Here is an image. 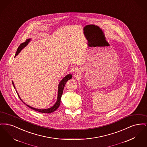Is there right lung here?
I'll use <instances>...</instances> for the list:
<instances>
[{
  "mask_svg": "<svg viewBox=\"0 0 147 147\" xmlns=\"http://www.w3.org/2000/svg\"><path fill=\"white\" fill-rule=\"evenodd\" d=\"M31 39H28L26 40L25 42H23L21 44H20V45L19 46L18 49H17V51H16V53L15 54V56H17L19 53H20V52L21 51V49H24L28 44V42H30ZM71 74H68V75H67L65 77H64L63 78V79L61 81V82L59 83V85H58V97H57V100L56 101V104L55 105H53L52 107H51V108L49 109H35L34 107H32L28 105H26L28 107L31 108V109L35 110L36 111H38V112H41V113H51V112H54L55 111H56V110L59 107L60 104H61V96L62 95V94H63V89H64V86L66 84L67 82L70 79H71ZM13 84L14 85V88H15V86H14V83L13 82ZM18 95V93L17 92ZM18 96H19V95H18ZM20 98V97H19ZM20 100H21V98Z\"/></svg>",
  "mask_w": 147,
  "mask_h": 147,
  "instance_id": "1",
  "label": "right lung"
}]
</instances>
